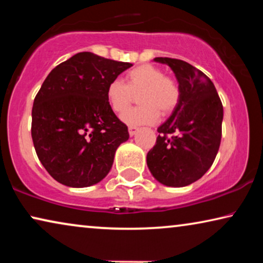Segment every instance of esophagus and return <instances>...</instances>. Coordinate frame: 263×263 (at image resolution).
Returning <instances> with one entry per match:
<instances>
[{
    "label": "esophagus",
    "mask_w": 263,
    "mask_h": 263,
    "mask_svg": "<svg viewBox=\"0 0 263 263\" xmlns=\"http://www.w3.org/2000/svg\"><path fill=\"white\" fill-rule=\"evenodd\" d=\"M138 130H139L138 127H134V125H130V127H129V135L134 136V135L136 134V133H138Z\"/></svg>",
    "instance_id": "1"
}]
</instances>
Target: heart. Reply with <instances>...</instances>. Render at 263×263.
Masks as SVG:
<instances>
[{
  "mask_svg": "<svg viewBox=\"0 0 263 263\" xmlns=\"http://www.w3.org/2000/svg\"><path fill=\"white\" fill-rule=\"evenodd\" d=\"M139 93L140 106L123 115L127 124H152L161 116H166L176 109L181 99V91L174 79L165 77L164 71L152 64L133 68L125 74L124 82L111 81L106 87V100L111 110L124 114Z\"/></svg>",
  "mask_w": 263,
  "mask_h": 263,
  "instance_id": "obj_1",
  "label": "heart"
}]
</instances>
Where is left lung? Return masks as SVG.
<instances>
[{
    "label": "left lung",
    "mask_w": 263,
    "mask_h": 263,
    "mask_svg": "<svg viewBox=\"0 0 263 263\" xmlns=\"http://www.w3.org/2000/svg\"><path fill=\"white\" fill-rule=\"evenodd\" d=\"M175 73L181 99L158 128L157 142L147 153V166L158 182L181 188L196 182L217 157L224 117L221 100L211 79L182 60L156 57Z\"/></svg>",
    "instance_id": "1"
}]
</instances>
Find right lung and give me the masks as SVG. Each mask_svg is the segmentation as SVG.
Segmentation results:
<instances>
[{
  "instance_id": "add662e5",
  "label": "right lung",
  "mask_w": 263,
  "mask_h": 263,
  "mask_svg": "<svg viewBox=\"0 0 263 263\" xmlns=\"http://www.w3.org/2000/svg\"><path fill=\"white\" fill-rule=\"evenodd\" d=\"M132 63L79 52L53 68L32 107V140L50 176L85 188L106 177L128 127L106 100V87Z\"/></svg>"
}]
</instances>
